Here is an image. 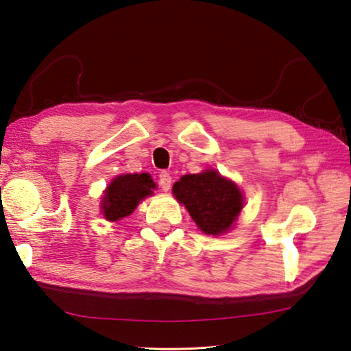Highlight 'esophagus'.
I'll list each match as a JSON object with an SVG mask.
<instances>
[{"instance_id": "34e87169", "label": "esophagus", "mask_w": 351, "mask_h": 351, "mask_svg": "<svg viewBox=\"0 0 351 351\" xmlns=\"http://www.w3.org/2000/svg\"><path fill=\"white\" fill-rule=\"evenodd\" d=\"M170 186H171V176L167 173V171H161V173H159V187H161L164 192H167V190H170Z\"/></svg>"}]
</instances>
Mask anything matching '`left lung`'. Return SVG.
Masks as SVG:
<instances>
[{
  "instance_id": "1",
  "label": "left lung",
  "mask_w": 351,
  "mask_h": 351,
  "mask_svg": "<svg viewBox=\"0 0 351 351\" xmlns=\"http://www.w3.org/2000/svg\"><path fill=\"white\" fill-rule=\"evenodd\" d=\"M173 193L198 228L209 235L226 232L243 209L239 187L215 170L182 176L175 182Z\"/></svg>"
}]
</instances>
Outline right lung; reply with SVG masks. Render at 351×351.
<instances>
[{
	"mask_svg": "<svg viewBox=\"0 0 351 351\" xmlns=\"http://www.w3.org/2000/svg\"><path fill=\"white\" fill-rule=\"evenodd\" d=\"M156 187L148 173L117 176L106 189L102 210L106 219L117 221L132 213L142 198L152 195Z\"/></svg>",
	"mask_w": 351,
	"mask_h": 351,
	"instance_id": "add662e5",
	"label": "right lung"
}]
</instances>
